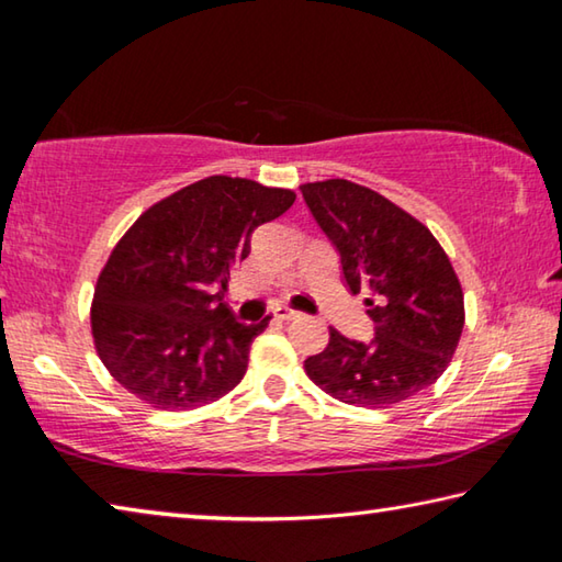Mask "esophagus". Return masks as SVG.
<instances>
[{"label": "esophagus", "instance_id": "esophagus-1", "mask_svg": "<svg viewBox=\"0 0 562 562\" xmlns=\"http://www.w3.org/2000/svg\"><path fill=\"white\" fill-rule=\"evenodd\" d=\"M302 315L300 312H294L290 307H278L274 310V319H282V322H292V319H300Z\"/></svg>", "mask_w": 562, "mask_h": 562}]
</instances>
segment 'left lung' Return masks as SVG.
Instances as JSON below:
<instances>
[{
    "label": "left lung",
    "instance_id": "obj_1",
    "mask_svg": "<svg viewBox=\"0 0 562 562\" xmlns=\"http://www.w3.org/2000/svg\"><path fill=\"white\" fill-rule=\"evenodd\" d=\"M300 188L376 325L367 345L329 327V345L304 359V372L341 404H402L451 364L465 322L459 274L429 227L376 190L345 178Z\"/></svg>",
    "mask_w": 562,
    "mask_h": 562
}]
</instances>
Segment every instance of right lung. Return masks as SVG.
<instances>
[{
  "instance_id": "add662e5",
  "label": "right lung",
  "mask_w": 562,
  "mask_h": 562,
  "mask_svg": "<svg viewBox=\"0 0 562 562\" xmlns=\"http://www.w3.org/2000/svg\"><path fill=\"white\" fill-rule=\"evenodd\" d=\"M294 190L250 178L195 180L148 207L113 247L91 300L103 367L160 412L213 404L240 384L255 337L223 302L255 227L280 217Z\"/></svg>"
}]
</instances>
